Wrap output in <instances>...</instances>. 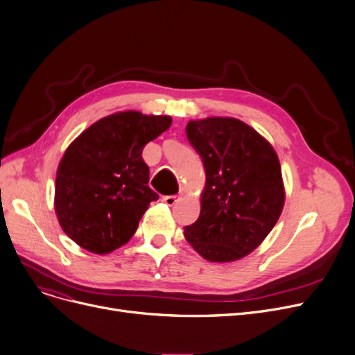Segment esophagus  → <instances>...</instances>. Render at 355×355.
Here are the masks:
<instances>
[{
	"mask_svg": "<svg viewBox=\"0 0 355 355\" xmlns=\"http://www.w3.org/2000/svg\"><path fill=\"white\" fill-rule=\"evenodd\" d=\"M180 200V196H177V194H173V196H165L164 198H162V202L165 203V205H168V206H174L177 202Z\"/></svg>",
	"mask_w": 355,
	"mask_h": 355,
	"instance_id": "34e87169",
	"label": "esophagus"
}]
</instances>
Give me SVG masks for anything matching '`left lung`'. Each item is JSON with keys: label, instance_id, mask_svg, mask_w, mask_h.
<instances>
[{"label": "left lung", "instance_id": "1", "mask_svg": "<svg viewBox=\"0 0 355 355\" xmlns=\"http://www.w3.org/2000/svg\"><path fill=\"white\" fill-rule=\"evenodd\" d=\"M186 133L203 161L206 187L198 219L184 227V236L214 263L248 255L283 210L277 153L258 132L232 117L191 120Z\"/></svg>", "mask_w": 355, "mask_h": 355}]
</instances>
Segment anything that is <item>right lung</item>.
I'll use <instances>...</instances> for the list:
<instances>
[{
  "label": "right lung",
  "mask_w": 355,
  "mask_h": 355,
  "mask_svg": "<svg viewBox=\"0 0 355 355\" xmlns=\"http://www.w3.org/2000/svg\"><path fill=\"white\" fill-rule=\"evenodd\" d=\"M171 126L169 116L121 112L91 125L68 146L56 173L55 210L81 248L109 254L136 232L150 202L145 145Z\"/></svg>",
  "instance_id": "add662e5"
}]
</instances>
